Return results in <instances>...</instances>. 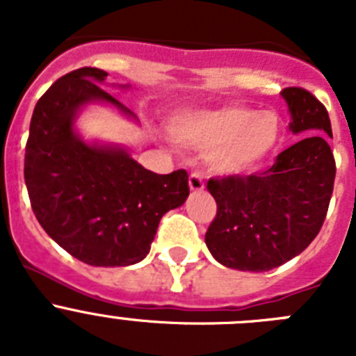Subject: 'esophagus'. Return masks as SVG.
<instances>
[{
	"instance_id": "obj_1",
	"label": "esophagus",
	"mask_w": 356,
	"mask_h": 356,
	"mask_svg": "<svg viewBox=\"0 0 356 356\" xmlns=\"http://www.w3.org/2000/svg\"><path fill=\"white\" fill-rule=\"evenodd\" d=\"M188 188L193 193H201L205 188V184H203V178H201L200 172H193V175L188 176Z\"/></svg>"
}]
</instances>
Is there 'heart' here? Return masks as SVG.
<instances>
[{
    "label": "heart",
    "mask_w": 356,
    "mask_h": 356,
    "mask_svg": "<svg viewBox=\"0 0 356 356\" xmlns=\"http://www.w3.org/2000/svg\"><path fill=\"white\" fill-rule=\"evenodd\" d=\"M171 137L180 146L209 153V168L217 175H244L275 149L280 121L271 112L226 105L178 118Z\"/></svg>",
    "instance_id": "heart-1"
}]
</instances>
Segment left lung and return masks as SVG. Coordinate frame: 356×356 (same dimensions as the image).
I'll use <instances>...</instances> for the list:
<instances>
[{
	"label": "left lung",
	"mask_w": 356,
	"mask_h": 356,
	"mask_svg": "<svg viewBox=\"0 0 356 356\" xmlns=\"http://www.w3.org/2000/svg\"><path fill=\"white\" fill-rule=\"evenodd\" d=\"M289 130L303 135L260 175L209 180L217 213L205 235L213 259L229 269L262 273L298 257L319 234L335 180L328 112L308 90H282ZM327 135L325 136L324 134Z\"/></svg>",
	"instance_id": "obj_1"
}]
</instances>
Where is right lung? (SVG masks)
I'll list each match as a JSON object with an SVG mask.
<instances>
[{
	"label": "right lung",
	"instance_id": "obj_1",
	"mask_svg": "<svg viewBox=\"0 0 356 356\" xmlns=\"http://www.w3.org/2000/svg\"><path fill=\"white\" fill-rule=\"evenodd\" d=\"M106 76L81 67L44 92L31 115L24 181L37 221L58 246L89 266L124 267L146 259L163 213L187 200L188 176L156 175L127 147L81 137L76 119L92 103L137 121L99 87Z\"/></svg>",
	"mask_w": 356,
	"mask_h": 356
}]
</instances>
